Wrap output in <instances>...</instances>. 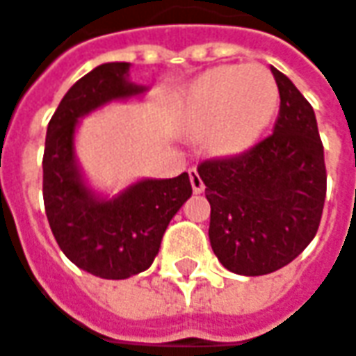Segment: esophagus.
<instances>
[{
  "label": "esophagus",
  "mask_w": 356,
  "mask_h": 356,
  "mask_svg": "<svg viewBox=\"0 0 356 356\" xmlns=\"http://www.w3.org/2000/svg\"><path fill=\"white\" fill-rule=\"evenodd\" d=\"M190 184H192V190H194V194H202L204 192V182H202V178H200V174H198V170L196 168H190Z\"/></svg>",
  "instance_id": "34e87169"
}]
</instances>
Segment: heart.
Masks as SVG:
<instances>
[{
  "label": "heart",
  "mask_w": 356,
  "mask_h": 356,
  "mask_svg": "<svg viewBox=\"0 0 356 356\" xmlns=\"http://www.w3.org/2000/svg\"><path fill=\"white\" fill-rule=\"evenodd\" d=\"M278 104L275 76L260 63L212 67L188 86L182 98L190 128L204 130V148L218 158L254 146Z\"/></svg>",
  "instance_id": "1"
}]
</instances>
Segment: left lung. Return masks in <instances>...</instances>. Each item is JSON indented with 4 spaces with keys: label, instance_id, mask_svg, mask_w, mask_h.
<instances>
[{
    "label": "left lung",
    "instance_id": "1",
    "mask_svg": "<svg viewBox=\"0 0 356 356\" xmlns=\"http://www.w3.org/2000/svg\"><path fill=\"white\" fill-rule=\"evenodd\" d=\"M275 132L236 158L198 166L210 202V246L230 273L260 276L293 262L314 238L327 196L325 152L312 106L270 65Z\"/></svg>",
    "mask_w": 356,
    "mask_h": 356
}]
</instances>
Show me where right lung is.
I'll return each instance as SVG.
<instances>
[{
	"label": "right lung",
	"instance_id": "add662e5",
	"mask_svg": "<svg viewBox=\"0 0 356 356\" xmlns=\"http://www.w3.org/2000/svg\"><path fill=\"white\" fill-rule=\"evenodd\" d=\"M132 63L94 67L63 96L47 124L44 204L60 248L90 275L122 280L150 268L170 220L192 196L188 172L140 178L116 194L90 184L76 154L81 118L112 102L142 98L148 86L130 80Z\"/></svg>",
	"mask_w": 356,
	"mask_h": 356
}]
</instances>
